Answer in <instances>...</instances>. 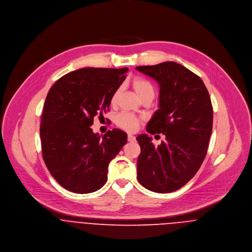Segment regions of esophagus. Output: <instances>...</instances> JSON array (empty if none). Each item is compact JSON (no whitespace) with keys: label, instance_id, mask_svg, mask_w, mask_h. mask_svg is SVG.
<instances>
[{"label":"esophagus","instance_id":"34e87169","mask_svg":"<svg viewBox=\"0 0 252 252\" xmlns=\"http://www.w3.org/2000/svg\"><path fill=\"white\" fill-rule=\"evenodd\" d=\"M128 141L129 142H135L136 141V138L133 136V135H128Z\"/></svg>","mask_w":252,"mask_h":252}]
</instances>
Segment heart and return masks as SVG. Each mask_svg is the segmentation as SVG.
<instances>
[{
	"mask_svg": "<svg viewBox=\"0 0 252 252\" xmlns=\"http://www.w3.org/2000/svg\"><path fill=\"white\" fill-rule=\"evenodd\" d=\"M132 86L142 101L153 99L154 94H155V89H154L153 84L149 80L145 79L144 77H141V76H136L132 80ZM121 91H122L121 86L117 87L113 91V93L110 97V104L112 106H115L117 104L118 99L121 94ZM141 121H142L141 118H139L138 116H135L131 113H128V112L119 113L116 116V120H115L118 127H120L121 129L128 131V132L136 131L138 129Z\"/></svg>",
	"mask_w": 252,
	"mask_h": 252,
	"instance_id": "heart-1",
	"label": "heart"
}]
</instances>
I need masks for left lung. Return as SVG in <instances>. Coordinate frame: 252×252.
<instances>
[{
	"instance_id": "left-lung-1",
	"label": "left lung",
	"mask_w": 252,
	"mask_h": 252,
	"mask_svg": "<svg viewBox=\"0 0 252 252\" xmlns=\"http://www.w3.org/2000/svg\"><path fill=\"white\" fill-rule=\"evenodd\" d=\"M136 70L155 79L160 87L159 109L146 126L166 141L155 146L151 137H137L141 146L138 180L157 193L176 191L200 169L213 131L214 109L203 80L176 62L140 66Z\"/></svg>"
}]
</instances>
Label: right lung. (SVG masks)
<instances>
[{
  "instance_id": "add662e5",
  "label": "right lung",
  "mask_w": 252,
  "mask_h": 252,
  "mask_svg": "<svg viewBox=\"0 0 252 252\" xmlns=\"http://www.w3.org/2000/svg\"><path fill=\"white\" fill-rule=\"evenodd\" d=\"M128 68H83L59 78L49 89L39 135L43 161L55 180L78 194L99 190L108 180V164L127 143L119 129L94 134V117L107 112L113 91Z\"/></svg>"
}]
</instances>
